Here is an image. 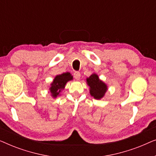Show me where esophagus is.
<instances>
[{
  "label": "esophagus",
  "mask_w": 156,
  "mask_h": 156,
  "mask_svg": "<svg viewBox=\"0 0 156 156\" xmlns=\"http://www.w3.org/2000/svg\"><path fill=\"white\" fill-rule=\"evenodd\" d=\"M80 76H81V74L79 72H75L74 73V77L75 78V80H80Z\"/></svg>",
  "instance_id": "esophagus-1"
}]
</instances>
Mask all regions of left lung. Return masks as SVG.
<instances>
[{
    "mask_svg": "<svg viewBox=\"0 0 156 156\" xmlns=\"http://www.w3.org/2000/svg\"><path fill=\"white\" fill-rule=\"evenodd\" d=\"M87 84L89 87V93L95 99H101L105 96L108 90V86L101 80L97 74H91L86 79Z\"/></svg>",
    "mask_w": 156,
    "mask_h": 156,
    "instance_id": "obj_1",
    "label": "left lung"
}]
</instances>
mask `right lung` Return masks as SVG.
<instances>
[{"label":"right lung","mask_w":156,"mask_h":156,"mask_svg":"<svg viewBox=\"0 0 156 156\" xmlns=\"http://www.w3.org/2000/svg\"><path fill=\"white\" fill-rule=\"evenodd\" d=\"M71 80H73V76L68 72L55 76L49 88L51 97L54 99L59 97L60 93L65 88L67 83Z\"/></svg>","instance_id":"add662e5"}]
</instances>
